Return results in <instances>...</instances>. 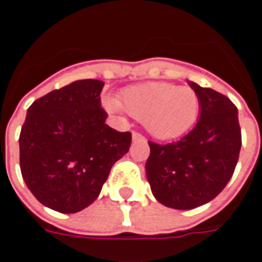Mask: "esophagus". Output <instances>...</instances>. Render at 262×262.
I'll return each mask as SVG.
<instances>
[{
    "mask_svg": "<svg viewBox=\"0 0 262 262\" xmlns=\"http://www.w3.org/2000/svg\"><path fill=\"white\" fill-rule=\"evenodd\" d=\"M132 140H133V142L144 140V136H142V135H140V133H137V132H133V133H132Z\"/></svg>",
    "mask_w": 262,
    "mask_h": 262,
    "instance_id": "obj_1",
    "label": "esophagus"
}]
</instances>
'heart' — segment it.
<instances>
[{"instance_id": "1", "label": "heart", "mask_w": 262, "mask_h": 262, "mask_svg": "<svg viewBox=\"0 0 262 262\" xmlns=\"http://www.w3.org/2000/svg\"><path fill=\"white\" fill-rule=\"evenodd\" d=\"M111 114L127 112L142 120L150 135L160 140H171L185 135L199 114V98L189 86L171 82H144L126 88L122 99L106 98Z\"/></svg>"}]
</instances>
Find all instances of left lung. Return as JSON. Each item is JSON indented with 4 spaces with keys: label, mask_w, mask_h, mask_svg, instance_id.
<instances>
[{
    "label": "left lung",
    "mask_w": 262,
    "mask_h": 262,
    "mask_svg": "<svg viewBox=\"0 0 262 262\" xmlns=\"http://www.w3.org/2000/svg\"><path fill=\"white\" fill-rule=\"evenodd\" d=\"M199 98V120L181 140L148 142L147 181L164 206L188 210L210 202L230 181L242 147L234 103L212 88L189 81Z\"/></svg>",
    "instance_id": "obj_1"
}]
</instances>
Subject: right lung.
Instances as JSON below:
<instances>
[{"instance_id":"add662e5","label":"right lung","mask_w":262,"mask_h":262,"mask_svg":"<svg viewBox=\"0 0 262 262\" xmlns=\"http://www.w3.org/2000/svg\"><path fill=\"white\" fill-rule=\"evenodd\" d=\"M103 81L78 80L32 103L19 135L22 178L39 202L75 213L101 193L132 135L109 127L101 108Z\"/></svg>"}]
</instances>
